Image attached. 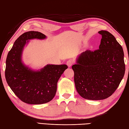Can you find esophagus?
I'll list each match as a JSON object with an SVG mask.
<instances>
[{
	"label": "esophagus",
	"instance_id": "34e87169",
	"mask_svg": "<svg viewBox=\"0 0 129 129\" xmlns=\"http://www.w3.org/2000/svg\"><path fill=\"white\" fill-rule=\"evenodd\" d=\"M73 64V61L72 59H69L68 61H67V65L68 66V67H71L72 64Z\"/></svg>",
	"mask_w": 129,
	"mask_h": 129
}]
</instances>
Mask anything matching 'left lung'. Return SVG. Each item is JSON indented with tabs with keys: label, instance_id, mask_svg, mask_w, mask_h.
I'll return each mask as SVG.
<instances>
[{
	"label": "left lung",
	"instance_id": "8db88e82",
	"mask_svg": "<svg viewBox=\"0 0 129 129\" xmlns=\"http://www.w3.org/2000/svg\"><path fill=\"white\" fill-rule=\"evenodd\" d=\"M102 36L99 49L87 50L73 65L74 81L83 98L100 100L114 93L123 77L125 64L123 49L111 33L99 31Z\"/></svg>",
	"mask_w": 129,
	"mask_h": 129
}]
</instances>
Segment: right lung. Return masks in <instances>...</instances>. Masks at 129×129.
Listing matches in <instances>:
<instances>
[{
	"label": "right lung",
	"instance_id": "right-lung-1",
	"mask_svg": "<svg viewBox=\"0 0 129 129\" xmlns=\"http://www.w3.org/2000/svg\"><path fill=\"white\" fill-rule=\"evenodd\" d=\"M46 37L39 31L25 32L15 41L8 54L6 81L15 95L25 103L37 105L51 101L56 93L58 81L68 68L66 64H47L40 71H34L22 63L21 57L27 41Z\"/></svg>",
	"mask_w": 129,
	"mask_h": 129
}]
</instances>
